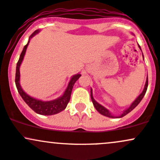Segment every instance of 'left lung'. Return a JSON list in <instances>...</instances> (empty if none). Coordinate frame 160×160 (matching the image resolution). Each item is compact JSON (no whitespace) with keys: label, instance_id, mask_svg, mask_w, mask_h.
I'll return each mask as SVG.
<instances>
[{"label":"left lung","instance_id":"left-lung-1","mask_svg":"<svg viewBox=\"0 0 160 160\" xmlns=\"http://www.w3.org/2000/svg\"><path fill=\"white\" fill-rule=\"evenodd\" d=\"M139 47H140V46H139ZM142 56H143V55H142ZM147 87H148V77L147 78V81H146V84H145V86H144V89L143 91L142 92V93L140 94V95L138 96V97L137 98L135 99V101H133V103L131 104V105L129 107L128 109L125 110L124 111H123L122 114L120 115V116H117V117H114L113 116L112 114L110 113V111H108V110L107 109V108H105L104 107V106L101 105L100 104H98V103L93 98V95H92V91L91 90V98H92V102H93V104H94V107L95 108V109L97 110L98 111L99 113H100L101 114L104 115V116H106V117H108V118H122V117L125 116V115H127L128 114V113H130V111H133L134 108L137 107V105H138L139 104H140V102L141 101V100L142 99V98H143V96L145 95L146 94V92H147Z\"/></svg>","mask_w":160,"mask_h":160}]
</instances>
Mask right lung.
Returning <instances> with one entry per match:
<instances>
[{
	"label": "right lung",
	"mask_w": 160,
	"mask_h": 160,
	"mask_svg": "<svg viewBox=\"0 0 160 160\" xmlns=\"http://www.w3.org/2000/svg\"><path fill=\"white\" fill-rule=\"evenodd\" d=\"M39 32V30H37L36 31L32 32L31 36L30 37V38H29V41L28 42H27V44L23 47V51H22L21 54H20V59H19L18 63H17L15 83H16V86L17 88H18L19 94H20V96H21L22 98L23 99V101L27 103V105L31 108L32 111H34L36 113L41 115H53L58 114V113L61 112L63 110L66 109L67 104L69 102L74 84H75V82L79 78V77L82 75H81V74H77V75H73V76L72 77L71 80H70L69 83H68L66 90L65 91L64 94H63L61 97L58 98L57 99H55V100L53 101H42L41 100H38V99H36L33 98L32 97H30V95H28L26 92H24V91L22 89V88L20 85V65H21L22 61H23V57H24L26 50H27V46H28L29 42H30V39H31L32 37H34L36 34L38 33Z\"/></svg>",
	"instance_id": "obj_1"
}]
</instances>
